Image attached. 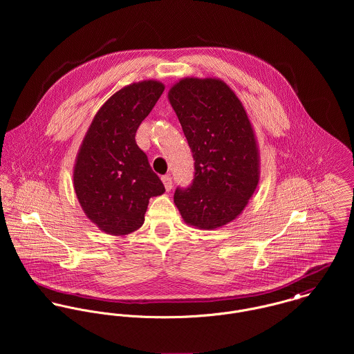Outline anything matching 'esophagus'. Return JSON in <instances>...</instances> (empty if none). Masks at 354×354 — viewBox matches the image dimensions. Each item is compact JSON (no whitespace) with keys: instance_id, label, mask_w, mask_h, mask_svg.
<instances>
[{"instance_id":"1","label":"esophagus","mask_w":354,"mask_h":354,"mask_svg":"<svg viewBox=\"0 0 354 354\" xmlns=\"http://www.w3.org/2000/svg\"><path fill=\"white\" fill-rule=\"evenodd\" d=\"M162 183H163L166 191H170V189H171L173 181H171V177H170V176H163V177H162Z\"/></svg>"}]
</instances>
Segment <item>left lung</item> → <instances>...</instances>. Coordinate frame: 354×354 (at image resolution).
Returning <instances> with one entry per match:
<instances>
[{
    "mask_svg": "<svg viewBox=\"0 0 354 354\" xmlns=\"http://www.w3.org/2000/svg\"><path fill=\"white\" fill-rule=\"evenodd\" d=\"M194 153L195 178L174 204L189 226L214 230L234 221L260 180L252 124L236 93L218 77H183L167 93Z\"/></svg>",
    "mask_w": 354,
    "mask_h": 354,
    "instance_id": "1",
    "label": "left lung"
}]
</instances>
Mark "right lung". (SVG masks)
Listing matches in <instances>:
<instances>
[{
  "mask_svg": "<svg viewBox=\"0 0 354 354\" xmlns=\"http://www.w3.org/2000/svg\"><path fill=\"white\" fill-rule=\"evenodd\" d=\"M165 84L131 83L114 93L93 118L73 166V189L86 216L110 236L142 227L149 202L165 192L135 140Z\"/></svg>",
  "mask_w": 354,
  "mask_h": 354,
  "instance_id": "obj_1",
  "label": "right lung"
}]
</instances>
